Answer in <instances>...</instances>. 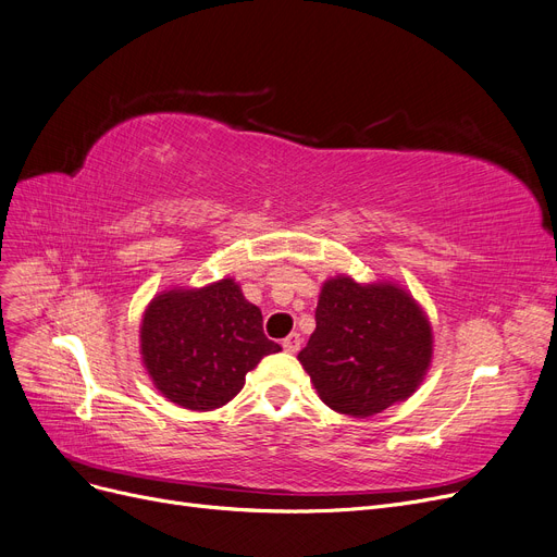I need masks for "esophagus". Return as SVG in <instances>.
<instances>
[{
	"label": "esophagus",
	"instance_id": "obj_1",
	"mask_svg": "<svg viewBox=\"0 0 557 557\" xmlns=\"http://www.w3.org/2000/svg\"><path fill=\"white\" fill-rule=\"evenodd\" d=\"M299 347H301V336H299V333H290V336L283 341V349L287 354H297Z\"/></svg>",
	"mask_w": 557,
	"mask_h": 557
}]
</instances>
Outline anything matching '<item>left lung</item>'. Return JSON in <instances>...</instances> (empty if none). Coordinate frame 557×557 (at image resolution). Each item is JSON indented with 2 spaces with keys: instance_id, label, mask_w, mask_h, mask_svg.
<instances>
[{
  "instance_id": "8db88e82",
  "label": "left lung",
  "mask_w": 557,
  "mask_h": 557,
  "mask_svg": "<svg viewBox=\"0 0 557 557\" xmlns=\"http://www.w3.org/2000/svg\"><path fill=\"white\" fill-rule=\"evenodd\" d=\"M315 324L297 359L338 413L370 418L405 403L432 366L430 318L399 283L326 278Z\"/></svg>"
}]
</instances>
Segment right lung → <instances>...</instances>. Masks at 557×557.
Wrapping results in <instances>:
<instances>
[{
    "label": "right lung",
    "instance_id": "1",
    "mask_svg": "<svg viewBox=\"0 0 557 557\" xmlns=\"http://www.w3.org/2000/svg\"><path fill=\"white\" fill-rule=\"evenodd\" d=\"M281 345L262 333V313L226 276L154 295L139 326L141 363L169 403L212 411L228 405L262 356Z\"/></svg>",
    "mask_w": 557,
    "mask_h": 557
}]
</instances>
